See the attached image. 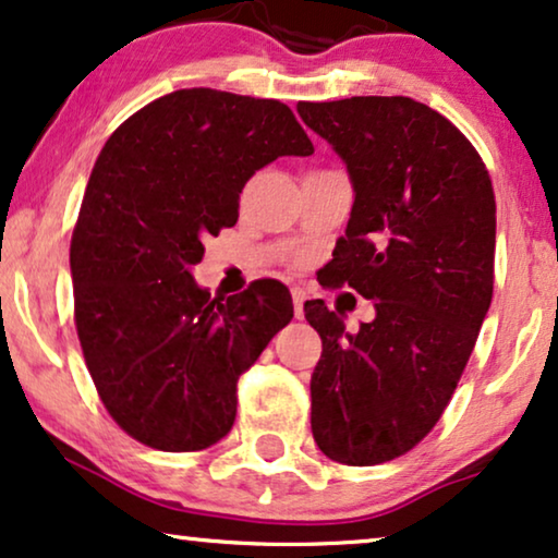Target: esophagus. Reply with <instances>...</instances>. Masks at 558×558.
I'll return each instance as SVG.
<instances>
[{
  "label": "esophagus",
  "instance_id": "1",
  "mask_svg": "<svg viewBox=\"0 0 558 558\" xmlns=\"http://www.w3.org/2000/svg\"><path fill=\"white\" fill-rule=\"evenodd\" d=\"M292 300H294V317L302 319L304 317V300H307V294H304L300 287H294L292 289Z\"/></svg>",
  "mask_w": 558,
  "mask_h": 558
}]
</instances>
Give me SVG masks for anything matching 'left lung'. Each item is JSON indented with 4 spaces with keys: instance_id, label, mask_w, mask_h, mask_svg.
<instances>
[{
    "instance_id": "left-lung-1",
    "label": "left lung",
    "mask_w": 558,
    "mask_h": 558,
    "mask_svg": "<svg viewBox=\"0 0 558 558\" xmlns=\"http://www.w3.org/2000/svg\"><path fill=\"white\" fill-rule=\"evenodd\" d=\"M348 167L353 210L323 269L373 300L348 332L323 300L310 380L312 434L335 462L368 468L416 447L452 399L493 300L495 195L452 121L407 96L296 104Z\"/></svg>"
}]
</instances>
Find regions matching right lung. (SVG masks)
<instances>
[{
  "mask_svg": "<svg viewBox=\"0 0 558 558\" xmlns=\"http://www.w3.org/2000/svg\"><path fill=\"white\" fill-rule=\"evenodd\" d=\"M312 151L274 98L182 88L98 155L71 241L75 327L104 407L142 445L197 452L231 432L239 376L294 304L271 279L210 300L193 266L205 235L235 226L256 170Z\"/></svg>",
  "mask_w": 558,
  "mask_h": 558,
  "instance_id": "obj_1",
  "label": "right lung"
}]
</instances>
